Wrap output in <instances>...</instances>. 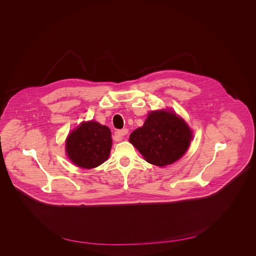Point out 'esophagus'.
Returning a JSON list of instances; mask_svg holds the SVG:
<instances>
[{"label":"esophagus","instance_id":"34e87169","mask_svg":"<svg viewBox=\"0 0 256 256\" xmlns=\"http://www.w3.org/2000/svg\"><path fill=\"white\" fill-rule=\"evenodd\" d=\"M128 133V130L126 128H124V130L114 132V136L117 140H122L124 139V136H126Z\"/></svg>","mask_w":256,"mask_h":256}]
</instances>
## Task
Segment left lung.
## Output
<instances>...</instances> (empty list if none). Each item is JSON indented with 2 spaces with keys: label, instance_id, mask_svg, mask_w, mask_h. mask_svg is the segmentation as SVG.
Segmentation results:
<instances>
[{
  "label": "left lung",
  "instance_id": "left-lung-1",
  "mask_svg": "<svg viewBox=\"0 0 256 256\" xmlns=\"http://www.w3.org/2000/svg\"><path fill=\"white\" fill-rule=\"evenodd\" d=\"M192 139L186 122L172 110H158L148 114L142 126L130 136V142L148 162L166 166L184 155Z\"/></svg>",
  "mask_w": 256,
  "mask_h": 256
}]
</instances>
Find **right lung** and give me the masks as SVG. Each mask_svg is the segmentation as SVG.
<instances>
[{
  "label": "right lung",
  "mask_w": 256,
  "mask_h": 256,
  "mask_svg": "<svg viewBox=\"0 0 256 256\" xmlns=\"http://www.w3.org/2000/svg\"><path fill=\"white\" fill-rule=\"evenodd\" d=\"M112 142L108 126L94 121L82 122L68 136L66 152L78 167L93 169L108 160Z\"/></svg>",
  "instance_id": "right-lung-1"
}]
</instances>
